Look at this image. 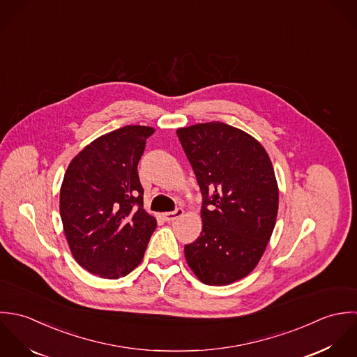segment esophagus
I'll list each match as a JSON object with an SVG mask.
<instances>
[{"label": "esophagus", "mask_w": 357, "mask_h": 357, "mask_svg": "<svg viewBox=\"0 0 357 357\" xmlns=\"http://www.w3.org/2000/svg\"><path fill=\"white\" fill-rule=\"evenodd\" d=\"M182 215H183V210H182V208H178V210H175V211H172V213H164L161 216H162L164 220L171 222V220H175V219L181 218Z\"/></svg>", "instance_id": "1"}]
</instances>
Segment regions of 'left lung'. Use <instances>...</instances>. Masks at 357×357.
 <instances>
[{"mask_svg": "<svg viewBox=\"0 0 357 357\" xmlns=\"http://www.w3.org/2000/svg\"><path fill=\"white\" fill-rule=\"evenodd\" d=\"M203 195L200 237L185 245L196 278L227 285L261 261L279 211V186L265 147L250 134L211 121L176 130Z\"/></svg>", "mask_w": 357, "mask_h": 357, "instance_id": "1", "label": "left lung"}]
</instances>
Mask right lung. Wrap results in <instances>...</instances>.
<instances>
[{"mask_svg":"<svg viewBox=\"0 0 357 357\" xmlns=\"http://www.w3.org/2000/svg\"><path fill=\"white\" fill-rule=\"evenodd\" d=\"M154 128L126 126L86 144L70 161L59 211L73 258L89 273L120 279L141 262L155 218L143 210L138 175Z\"/></svg>","mask_w":357,"mask_h":357,"instance_id":"right-lung-1","label":"right lung"}]
</instances>
